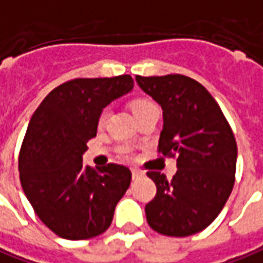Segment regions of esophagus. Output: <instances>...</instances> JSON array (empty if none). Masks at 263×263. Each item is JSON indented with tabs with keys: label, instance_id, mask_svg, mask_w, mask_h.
<instances>
[{
	"label": "esophagus",
	"instance_id": "esophagus-1",
	"mask_svg": "<svg viewBox=\"0 0 263 263\" xmlns=\"http://www.w3.org/2000/svg\"><path fill=\"white\" fill-rule=\"evenodd\" d=\"M142 176V172L138 170V168H132V179H138V177Z\"/></svg>",
	"mask_w": 263,
	"mask_h": 263
}]
</instances>
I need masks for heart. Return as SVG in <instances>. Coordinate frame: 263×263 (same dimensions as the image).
<instances>
[{
    "mask_svg": "<svg viewBox=\"0 0 263 263\" xmlns=\"http://www.w3.org/2000/svg\"><path fill=\"white\" fill-rule=\"evenodd\" d=\"M156 107V104L153 103L151 100L148 99H135V100H132L131 102V109L134 115H138L141 112H144V110H148V109H154ZM104 122H106V112H102L100 116H99V126H103Z\"/></svg>",
    "mask_w": 263,
    "mask_h": 263,
    "instance_id": "b5f03b06",
    "label": "heart"
}]
</instances>
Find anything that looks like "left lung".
Returning a JSON list of instances; mask_svg holds the SVG:
<instances>
[{
	"instance_id": "8db88e82",
	"label": "left lung",
	"mask_w": 263,
	"mask_h": 263,
	"mask_svg": "<svg viewBox=\"0 0 263 263\" xmlns=\"http://www.w3.org/2000/svg\"><path fill=\"white\" fill-rule=\"evenodd\" d=\"M135 80L163 109L159 153L177 159L170 180L160 172L147 173L157 186L156 198L145 205L147 222L172 237L199 233L221 213L233 191L237 144L230 125L213 96L192 78Z\"/></svg>"
}]
</instances>
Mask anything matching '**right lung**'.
I'll list each match as a JSON object with an SVG mask.
<instances>
[{
    "mask_svg": "<svg viewBox=\"0 0 263 263\" xmlns=\"http://www.w3.org/2000/svg\"><path fill=\"white\" fill-rule=\"evenodd\" d=\"M132 88L131 76L76 78L53 88L29 122L20 182L42 222L62 239H91L107 230L131 185L128 167L83 166V154L104 107Z\"/></svg>",
    "mask_w": 263,
    "mask_h": 263,
    "instance_id": "1",
    "label": "right lung"
}]
</instances>
